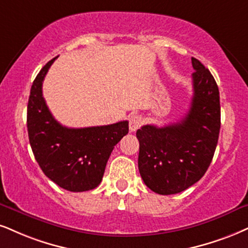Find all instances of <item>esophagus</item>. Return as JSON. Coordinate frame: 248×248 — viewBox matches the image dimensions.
I'll return each instance as SVG.
<instances>
[{
  "label": "esophagus",
  "mask_w": 248,
  "mask_h": 248,
  "mask_svg": "<svg viewBox=\"0 0 248 248\" xmlns=\"http://www.w3.org/2000/svg\"><path fill=\"white\" fill-rule=\"evenodd\" d=\"M142 124V118L139 115H133L130 117V130L131 132H134L140 127V125Z\"/></svg>",
  "instance_id": "esophagus-1"
}]
</instances>
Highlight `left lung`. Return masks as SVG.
<instances>
[{
	"label": "left lung",
	"mask_w": 248,
	"mask_h": 248,
	"mask_svg": "<svg viewBox=\"0 0 248 248\" xmlns=\"http://www.w3.org/2000/svg\"><path fill=\"white\" fill-rule=\"evenodd\" d=\"M193 96L178 123L137 131L138 167L147 187L162 195L185 191L202 178L213 160L221 127L219 92L215 79L192 57Z\"/></svg>",
	"instance_id": "8db88e82"
}]
</instances>
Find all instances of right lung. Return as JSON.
Instances as JSON below:
<instances>
[{
	"label": "right lung",
	"mask_w": 248,
	"mask_h": 248,
	"mask_svg": "<svg viewBox=\"0 0 248 248\" xmlns=\"http://www.w3.org/2000/svg\"><path fill=\"white\" fill-rule=\"evenodd\" d=\"M56 57L38 73L27 105V131L41 170L55 184L70 192L95 188L112 149L129 132V122L70 129L61 125L42 96V82Z\"/></svg>",
	"instance_id": "1"
}]
</instances>
